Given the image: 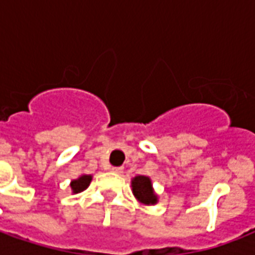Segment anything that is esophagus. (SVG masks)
Returning <instances> with one entry per match:
<instances>
[{
	"label": "esophagus",
	"mask_w": 255,
	"mask_h": 255,
	"mask_svg": "<svg viewBox=\"0 0 255 255\" xmlns=\"http://www.w3.org/2000/svg\"><path fill=\"white\" fill-rule=\"evenodd\" d=\"M112 172H115V173H122L123 172V167H112Z\"/></svg>",
	"instance_id": "esophagus-1"
}]
</instances>
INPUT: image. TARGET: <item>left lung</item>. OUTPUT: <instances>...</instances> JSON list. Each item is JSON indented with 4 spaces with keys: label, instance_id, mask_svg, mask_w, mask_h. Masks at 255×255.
Instances as JSON below:
<instances>
[{
    "label": "left lung",
    "instance_id": "8db88e82",
    "mask_svg": "<svg viewBox=\"0 0 255 255\" xmlns=\"http://www.w3.org/2000/svg\"><path fill=\"white\" fill-rule=\"evenodd\" d=\"M132 192L136 200L144 205H155L157 204V194L152 188L151 178L147 176H136L131 181Z\"/></svg>",
    "mask_w": 255,
    "mask_h": 255
}]
</instances>
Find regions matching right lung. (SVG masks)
Segmentation results:
<instances>
[{
	"label": "right lung",
	"instance_id": "1",
	"mask_svg": "<svg viewBox=\"0 0 255 255\" xmlns=\"http://www.w3.org/2000/svg\"><path fill=\"white\" fill-rule=\"evenodd\" d=\"M91 180V174H82L81 177H78L77 180H73L71 184H70L73 193H81V192H83L85 189H87V186L90 185Z\"/></svg>",
	"mask_w": 255,
	"mask_h": 255
}]
</instances>
